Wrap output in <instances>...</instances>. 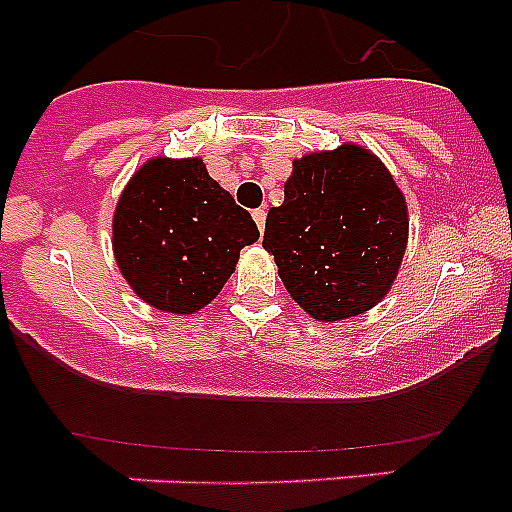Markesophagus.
I'll return each mask as SVG.
<instances>
[{"label":"esophagus","instance_id":"esophagus-1","mask_svg":"<svg viewBox=\"0 0 512 512\" xmlns=\"http://www.w3.org/2000/svg\"><path fill=\"white\" fill-rule=\"evenodd\" d=\"M251 217H253V223L259 225L261 233H264V225H266V210H264V207H259V210H253Z\"/></svg>","mask_w":512,"mask_h":512}]
</instances>
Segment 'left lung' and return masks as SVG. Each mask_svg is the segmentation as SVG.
Listing matches in <instances>:
<instances>
[{
	"label": "left lung",
	"mask_w": 512,
	"mask_h": 512,
	"mask_svg": "<svg viewBox=\"0 0 512 512\" xmlns=\"http://www.w3.org/2000/svg\"><path fill=\"white\" fill-rule=\"evenodd\" d=\"M408 228L390 169L366 146L343 143L292 161L284 202L266 215L264 248L289 297L310 318L336 323L390 295Z\"/></svg>",
	"instance_id": "obj_1"
}]
</instances>
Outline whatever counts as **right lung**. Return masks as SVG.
Instances as JSON below:
<instances>
[{
	"mask_svg": "<svg viewBox=\"0 0 512 512\" xmlns=\"http://www.w3.org/2000/svg\"><path fill=\"white\" fill-rule=\"evenodd\" d=\"M259 228L202 158L153 156L122 189L112 215V253L135 295L161 312L210 305Z\"/></svg>",
	"mask_w": 512,
	"mask_h": 512,
	"instance_id": "add662e5",
	"label": "right lung"
}]
</instances>
